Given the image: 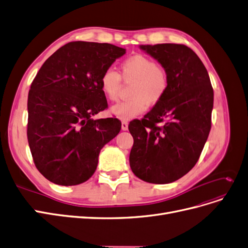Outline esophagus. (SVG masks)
Instances as JSON below:
<instances>
[{"label": "esophagus", "instance_id": "1", "mask_svg": "<svg viewBox=\"0 0 248 248\" xmlns=\"http://www.w3.org/2000/svg\"><path fill=\"white\" fill-rule=\"evenodd\" d=\"M122 130H124V131H126V130H128V123H127L126 121H123L122 122Z\"/></svg>", "mask_w": 248, "mask_h": 248}]
</instances>
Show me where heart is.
<instances>
[{
  "label": "heart",
  "instance_id": "obj_1",
  "mask_svg": "<svg viewBox=\"0 0 248 248\" xmlns=\"http://www.w3.org/2000/svg\"><path fill=\"white\" fill-rule=\"evenodd\" d=\"M120 70L121 77L116 70L108 68L100 78L101 91L111 101L118 99L121 78L124 80H134L130 90L131 98L112 106L109 108L111 115L128 121L141 114L148 104L155 106L163 98L169 86V77L153 59L144 55L131 56L121 63Z\"/></svg>",
  "mask_w": 248,
  "mask_h": 248
}]
</instances>
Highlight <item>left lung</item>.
<instances>
[{
    "label": "left lung",
    "mask_w": 248,
    "mask_h": 248,
    "mask_svg": "<svg viewBox=\"0 0 248 248\" xmlns=\"http://www.w3.org/2000/svg\"><path fill=\"white\" fill-rule=\"evenodd\" d=\"M140 48L167 71L169 86L144 119L130 122L129 163L142 181L168 184L186 175L200 158L211 129L213 89L206 67L191 48L175 43ZM162 122V127L155 125Z\"/></svg>",
    "instance_id": "left-lung-1"
}]
</instances>
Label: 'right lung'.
<instances>
[{
    "label": "right lung",
    "instance_id": "obj_1",
    "mask_svg": "<svg viewBox=\"0 0 248 248\" xmlns=\"http://www.w3.org/2000/svg\"><path fill=\"white\" fill-rule=\"evenodd\" d=\"M126 49L109 43L76 41L52 54L28 96V141L34 163L48 181L78 185L93 176L100 150L121 130L106 109L100 78Z\"/></svg>",
    "mask_w": 248,
    "mask_h": 248
}]
</instances>
